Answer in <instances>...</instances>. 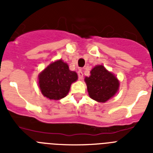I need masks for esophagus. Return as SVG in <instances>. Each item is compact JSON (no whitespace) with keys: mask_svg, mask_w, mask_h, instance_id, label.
Returning a JSON list of instances; mask_svg holds the SVG:
<instances>
[{"mask_svg":"<svg viewBox=\"0 0 153 153\" xmlns=\"http://www.w3.org/2000/svg\"><path fill=\"white\" fill-rule=\"evenodd\" d=\"M78 75H79V79H83V73L82 71V70H79V71H78Z\"/></svg>","mask_w":153,"mask_h":153,"instance_id":"1","label":"esophagus"}]
</instances>
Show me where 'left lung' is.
Segmentation results:
<instances>
[{
  "mask_svg": "<svg viewBox=\"0 0 153 153\" xmlns=\"http://www.w3.org/2000/svg\"><path fill=\"white\" fill-rule=\"evenodd\" d=\"M84 81L90 98L105 103L114 97L119 91L118 79L103 65H96L91 71V75L85 77Z\"/></svg>",
  "mask_w": 153,
  "mask_h": 153,
  "instance_id": "left-lung-1",
  "label": "left lung"
}]
</instances>
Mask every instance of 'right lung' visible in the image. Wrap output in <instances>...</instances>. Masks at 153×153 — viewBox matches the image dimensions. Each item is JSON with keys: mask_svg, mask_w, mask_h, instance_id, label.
I'll use <instances>...</instances> for the list:
<instances>
[{"mask_svg": "<svg viewBox=\"0 0 153 153\" xmlns=\"http://www.w3.org/2000/svg\"><path fill=\"white\" fill-rule=\"evenodd\" d=\"M78 74L71 71L67 62L58 59L51 62L38 76V86L42 94L50 100L58 101L68 94Z\"/></svg>", "mask_w": 153, "mask_h": 153, "instance_id": "right-lung-1", "label": "right lung"}]
</instances>
